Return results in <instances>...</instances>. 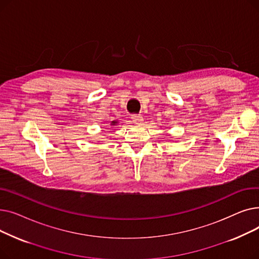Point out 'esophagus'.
<instances>
[{
	"mask_svg": "<svg viewBox=\"0 0 259 259\" xmlns=\"http://www.w3.org/2000/svg\"><path fill=\"white\" fill-rule=\"evenodd\" d=\"M131 118H132L133 122H135V124H138V125H141L143 122V116L141 114H134V115H132Z\"/></svg>",
	"mask_w": 259,
	"mask_h": 259,
	"instance_id": "obj_1",
	"label": "esophagus"
}]
</instances>
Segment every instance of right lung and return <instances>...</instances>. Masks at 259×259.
<instances>
[{
  "mask_svg": "<svg viewBox=\"0 0 259 259\" xmlns=\"http://www.w3.org/2000/svg\"><path fill=\"white\" fill-rule=\"evenodd\" d=\"M116 122H117V121H114V120H113V121H112V124H111V125H113V126H114V125H116Z\"/></svg>",
  "mask_w": 259,
  "mask_h": 259,
  "instance_id": "obj_1",
  "label": "right lung"
}]
</instances>
